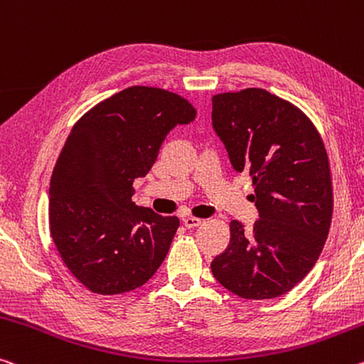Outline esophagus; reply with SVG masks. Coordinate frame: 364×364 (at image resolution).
I'll return each mask as SVG.
<instances>
[{"mask_svg":"<svg viewBox=\"0 0 364 364\" xmlns=\"http://www.w3.org/2000/svg\"><path fill=\"white\" fill-rule=\"evenodd\" d=\"M200 223H203V220H200V218H196V217H184L183 218V225L186 228H196V227H199Z\"/></svg>","mask_w":364,"mask_h":364,"instance_id":"34e87169","label":"esophagus"}]
</instances>
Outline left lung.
I'll use <instances>...</instances> for the list:
<instances>
[{
  "mask_svg": "<svg viewBox=\"0 0 364 364\" xmlns=\"http://www.w3.org/2000/svg\"><path fill=\"white\" fill-rule=\"evenodd\" d=\"M212 126L233 168L250 173L259 220H233L210 264L217 282L246 299L285 295L308 275L331 228L327 152L301 109L264 89L212 97Z\"/></svg>",
  "mask_w": 364,
  "mask_h": 364,
  "instance_id": "obj_1",
  "label": "left lung"
}]
</instances>
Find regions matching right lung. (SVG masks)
Wrapping results in <instances>:
<instances>
[{
    "label": "right lung",
    "instance_id": "add662e5",
    "mask_svg": "<svg viewBox=\"0 0 364 364\" xmlns=\"http://www.w3.org/2000/svg\"><path fill=\"white\" fill-rule=\"evenodd\" d=\"M196 109L173 92L134 85L100 102L73 126L50 181V232L63 262L99 295L131 291L151 279L180 220L132 203V183Z\"/></svg>",
    "mask_w": 364,
    "mask_h": 364
}]
</instances>
